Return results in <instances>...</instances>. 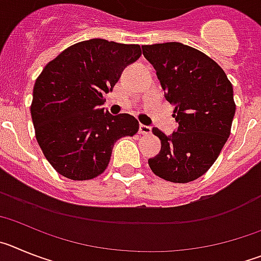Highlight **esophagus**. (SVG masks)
Segmentation results:
<instances>
[{"label": "esophagus", "instance_id": "34e87169", "mask_svg": "<svg viewBox=\"0 0 261 261\" xmlns=\"http://www.w3.org/2000/svg\"><path fill=\"white\" fill-rule=\"evenodd\" d=\"M140 133H141V135H144V136L150 135L151 126H147V125H144V124H141V125H140Z\"/></svg>", "mask_w": 261, "mask_h": 261}]
</instances>
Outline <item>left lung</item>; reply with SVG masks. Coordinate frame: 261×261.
Here are the masks:
<instances>
[{
	"label": "left lung",
	"mask_w": 261,
	"mask_h": 261,
	"mask_svg": "<svg viewBox=\"0 0 261 261\" xmlns=\"http://www.w3.org/2000/svg\"><path fill=\"white\" fill-rule=\"evenodd\" d=\"M142 53L156 70L179 124L171 136L153 128L162 146L149 166L167 181L196 180L216 162L230 136L235 115L231 82L214 60L190 45H142Z\"/></svg>",
	"instance_id": "1"
}]
</instances>
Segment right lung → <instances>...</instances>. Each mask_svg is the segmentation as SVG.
I'll list each match as a JSON object with an SVG mask.
<instances>
[{
	"instance_id": "add662e5",
	"label": "right lung",
	"mask_w": 261,
	"mask_h": 261,
	"mask_svg": "<svg viewBox=\"0 0 261 261\" xmlns=\"http://www.w3.org/2000/svg\"><path fill=\"white\" fill-rule=\"evenodd\" d=\"M141 56L138 44L80 41L49 61L36 78L31 117L43 154L71 180H89L110 163L115 142L138 132L137 119L102 107L124 68Z\"/></svg>"
}]
</instances>
